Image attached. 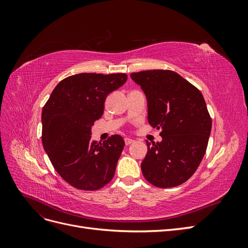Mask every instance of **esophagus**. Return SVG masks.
<instances>
[{
  "mask_svg": "<svg viewBox=\"0 0 248 248\" xmlns=\"http://www.w3.org/2000/svg\"><path fill=\"white\" fill-rule=\"evenodd\" d=\"M124 141H125V145H127V146H128V145H130V144H132V142L134 141L132 139H129V138H126L125 140H124Z\"/></svg>",
  "mask_w": 248,
  "mask_h": 248,
  "instance_id": "obj_1",
  "label": "esophagus"
}]
</instances>
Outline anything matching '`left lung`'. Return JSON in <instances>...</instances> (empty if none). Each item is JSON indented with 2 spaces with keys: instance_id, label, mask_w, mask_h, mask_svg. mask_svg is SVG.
<instances>
[{
  "instance_id": "8db88e82",
  "label": "left lung",
  "mask_w": 248,
  "mask_h": 248,
  "mask_svg": "<svg viewBox=\"0 0 248 248\" xmlns=\"http://www.w3.org/2000/svg\"><path fill=\"white\" fill-rule=\"evenodd\" d=\"M130 78L148 102V121L160 129L161 141L151 145L140 168L148 182L160 188L186 182L206 153L212 121L199 89L177 72L146 70Z\"/></svg>"
}]
</instances>
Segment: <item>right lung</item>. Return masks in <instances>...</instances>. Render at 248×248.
<instances>
[{"mask_svg":"<svg viewBox=\"0 0 248 248\" xmlns=\"http://www.w3.org/2000/svg\"><path fill=\"white\" fill-rule=\"evenodd\" d=\"M126 80L125 73L76 74L60 81L43 107V148L58 174L78 189L97 190L115 175L123 138L115 134L98 144L91 129L108 95Z\"/></svg>","mask_w":248,"mask_h":248,"instance_id":"1","label":"right lung"}]
</instances>
